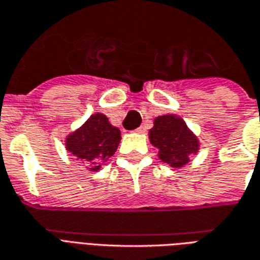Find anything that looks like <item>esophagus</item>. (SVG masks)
<instances>
[{"label":"esophagus","instance_id":"34e87169","mask_svg":"<svg viewBox=\"0 0 260 260\" xmlns=\"http://www.w3.org/2000/svg\"><path fill=\"white\" fill-rule=\"evenodd\" d=\"M135 132L136 134H145V132H146V128H145V126H139Z\"/></svg>","mask_w":260,"mask_h":260}]
</instances>
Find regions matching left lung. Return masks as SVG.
<instances>
[{"label": "left lung", "instance_id": "8db88e82", "mask_svg": "<svg viewBox=\"0 0 260 260\" xmlns=\"http://www.w3.org/2000/svg\"><path fill=\"white\" fill-rule=\"evenodd\" d=\"M149 139L157 147L158 158L174 169L186 166L192 154L199 150L198 136L175 114L156 117L153 128L149 131Z\"/></svg>", "mask_w": 260, "mask_h": 260}]
</instances>
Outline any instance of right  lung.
Wrapping results in <instances>:
<instances>
[{
	"label": "right lung",
	"mask_w": 260,
	"mask_h": 260,
	"mask_svg": "<svg viewBox=\"0 0 260 260\" xmlns=\"http://www.w3.org/2000/svg\"><path fill=\"white\" fill-rule=\"evenodd\" d=\"M121 141V132L108 122L102 113L90 118L65 139V149L75 157L80 158L90 171L100 170L103 164L113 156Z\"/></svg>",
	"instance_id": "add662e5"
}]
</instances>
